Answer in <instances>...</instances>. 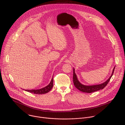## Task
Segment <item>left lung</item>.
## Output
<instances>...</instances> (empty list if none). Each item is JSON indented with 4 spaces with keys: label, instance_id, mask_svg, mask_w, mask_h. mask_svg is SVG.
I'll list each match as a JSON object with an SVG mask.
<instances>
[{
    "label": "left lung",
    "instance_id": "obj_1",
    "mask_svg": "<svg viewBox=\"0 0 125 125\" xmlns=\"http://www.w3.org/2000/svg\"><path fill=\"white\" fill-rule=\"evenodd\" d=\"M115 67H114L113 72L112 73L111 76L110 77V78L107 80L105 82L103 83L100 84H97V85H85L81 84L78 81L77 78V76L75 73V70H73V83L74 84V85L75 87L78 89V90L81 92H84V93H94L96 91H99L100 90H102L103 89L106 85L108 84L110 80V79L111 78L112 76H113V74L114 72V69Z\"/></svg>",
    "mask_w": 125,
    "mask_h": 125
}]
</instances>
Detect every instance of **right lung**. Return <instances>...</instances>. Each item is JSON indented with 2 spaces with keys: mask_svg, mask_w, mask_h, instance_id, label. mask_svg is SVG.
<instances>
[{
  "mask_svg": "<svg viewBox=\"0 0 125 125\" xmlns=\"http://www.w3.org/2000/svg\"><path fill=\"white\" fill-rule=\"evenodd\" d=\"M53 78H52L50 83L48 85H47L46 86H45L42 88L40 89V90H26L25 91L27 92H28L29 93H33L34 94H45L48 93L51 90V88H52V87L53 86Z\"/></svg>",
  "mask_w": 125,
  "mask_h": 125,
  "instance_id": "1",
  "label": "right lung"
}]
</instances>
